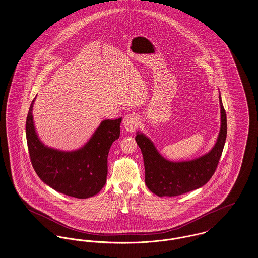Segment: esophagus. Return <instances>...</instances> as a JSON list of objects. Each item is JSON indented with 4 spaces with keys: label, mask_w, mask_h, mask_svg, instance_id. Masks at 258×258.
Listing matches in <instances>:
<instances>
[{
    "label": "esophagus",
    "mask_w": 258,
    "mask_h": 258,
    "mask_svg": "<svg viewBox=\"0 0 258 258\" xmlns=\"http://www.w3.org/2000/svg\"><path fill=\"white\" fill-rule=\"evenodd\" d=\"M138 117L136 114H127L123 119V127L128 132H134L138 126Z\"/></svg>",
    "instance_id": "34e87169"
}]
</instances>
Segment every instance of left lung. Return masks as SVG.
<instances>
[{"instance_id":"8db88e82","label":"left lung","mask_w":258,"mask_h":258,"mask_svg":"<svg viewBox=\"0 0 258 258\" xmlns=\"http://www.w3.org/2000/svg\"><path fill=\"white\" fill-rule=\"evenodd\" d=\"M221 125L213 148L190 160L170 161L158 153L154 143L144 133L137 132L135 140L145 164V182L158 197H176L205 186L216 170L227 137V118L219 94Z\"/></svg>"}]
</instances>
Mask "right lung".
Returning a JSON list of instances; mask_svg holds the SVG:
<instances>
[{"label": "right lung", "instance_id": "obj_1", "mask_svg": "<svg viewBox=\"0 0 258 258\" xmlns=\"http://www.w3.org/2000/svg\"><path fill=\"white\" fill-rule=\"evenodd\" d=\"M36 99V97H35ZM26 119V140L32 166L39 178L52 189L77 199L97 195L106 182L107 155L120 135L122 118L105 119L84 146L75 151H60L40 140L33 120V104Z\"/></svg>", "mask_w": 258, "mask_h": 258}]
</instances>
